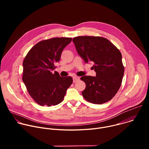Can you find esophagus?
<instances>
[{"mask_svg":"<svg viewBox=\"0 0 149 149\" xmlns=\"http://www.w3.org/2000/svg\"><path fill=\"white\" fill-rule=\"evenodd\" d=\"M79 80V77H77V76H75L73 77V82H76L78 81Z\"/></svg>","mask_w":149,"mask_h":149,"instance_id":"34e87169","label":"esophagus"}]
</instances>
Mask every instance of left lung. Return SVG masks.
Returning a JSON list of instances; mask_svg holds the SVG:
<instances>
[{
	"label": "left lung",
	"instance_id": "obj_1",
	"mask_svg": "<svg viewBox=\"0 0 149 149\" xmlns=\"http://www.w3.org/2000/svg\"><path fill=\"white\" fill-rule=\"evenodd\" d=\"M72 41L85 62L94 63L92 68L96 77L81 78L86 84L84 98L96 104L110 101L118 91L124 75L121 52L109 40L100 36H78Z\"/></svg>",
	"mask_w": 149,
	"mask_h": 149
}]
</instances>
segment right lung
I'll use <instances>...</instances> for the list:
<instances>
[{"label":"right lung","mask_w":149,"mask_h":149,"mask_svg":"<svg viewBox=\"0 0 149 149\" xmlns=\"http://www.w3.org/2000/svg\"><path fill=\"white\" fill-rule=\"evenodd\" d=\"M71 38H54L38 42L27 54L24 62L22 80L27 90L38 104L50 107L59 104L73 80L60 77L54 70L63 49Z\"/></svg>","instance_id":"right-lung-1"}]
</instances>
